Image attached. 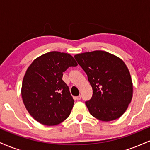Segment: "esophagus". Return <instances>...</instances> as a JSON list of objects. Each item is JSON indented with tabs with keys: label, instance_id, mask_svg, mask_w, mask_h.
Segmentation results:
<instances>
[{
	"label": "esophagus",
	"instance_id": "1",
	"mask_svg": "<svg viewBox=\"0 0 150 150\" xmlns=\"http://www.w3.org/2000/svg\"><path fill=\"white\" fill-rule=\"evenodd\" d=\"M75 99H77V100H80V99H81V96L80 95L77 96V97H75Z\"/></svg>",
	"mask_w": 150,
	"mask_h": 150
}]
</instances>
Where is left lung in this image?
I'll use <instances>...</instances> for the list:
<instances>
[{
  "instance_id": "obj_1",
  "label": "left lung",
  "mask_w": 150,
  "mask_h": 150,
  "mask_svg": "<svg viewBox=\"0 0 150 150\" xmlns=\"http://www.w3.org/2000/svg\"><path fill=\"white\" fill-rule=\"evenodd\" d=\"M74 57L92 87V97L85 101L90 114L102 121L120 118L132 97L131 77L124 62L103 51L80 53Z\"/></svg>"
}]
</instances>
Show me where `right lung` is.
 <instances>
[{
  "label": "right lung",
  "mask_w": 150,
  "mask_h": 150,
  "mask_svg": "<svg viewBox=\"0 0 150 150\" xmlns=\"http://www.w3.org/2000/svg\"><path fill=\"white\" fill-rule=\"evenodd\" d=\"M77 63L68 53L51 51L36 58L27 68L22 97L30 114L39 123L56 125L70 116L74 105L63 73Z\"/></svg>",
  "instance_id": "obj_1"
}]
</instances>
